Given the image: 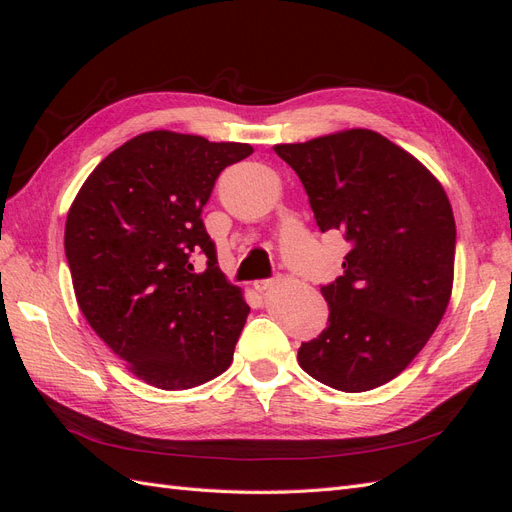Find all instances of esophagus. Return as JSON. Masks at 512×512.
I'll return each instance as SVG.
<instances>
[{
  "label": "esophagus",
  "instance_id": "34e87169",
  "mask_svg": "<svg viewBox=\"0 0 512 512\" xmlns=\"http://www.w3.org/2000/svg\"><path fill=\"white\" fill-rule=\"evenodd\" d=\"M275 284H277V280H256V282H254V290H256V292H267V290H271Z\"/></svg>",
  "mask_w": 512,
  "mask_h": 512
}]
</instances>
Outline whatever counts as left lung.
I'll use <instances>...</instances> for the list:
<instances>
[{"mask_svg": "<svg viewBox=\"0 0 512 512\" xmlns=\"http://www.w3.org/2000/svg\"><path fill=\"white\" fill-rule=\"evenodd\" d=\"M299 175L322 232L350 243L344 275L322 286L329 327L299 348L318 382L363 393L399 376L446 312L455 275V218L442 183L412 153L352 128L275 145Z\"/></svg>", "mask_w": 512, "mask_h": 512, "instance_id": "1", "label": "left lung"}]
</instances>
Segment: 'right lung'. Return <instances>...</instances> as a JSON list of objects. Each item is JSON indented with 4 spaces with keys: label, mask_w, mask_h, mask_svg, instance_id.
<instances>
[{
    "label": "right lung",
    "mask_w": 512,
    "mask_h": 512,
    "mask_svg": "<svg viewBox=\"0 0 512 512\" xmlns=\"http://www.w3.org/2000/svg\"><path fill=\"white\" fill-rule=\"evenodd\" d=\"M247 143L143 132L94 168L66 220V258L89 327L136 378L194 389L232 363L250 314L218 267L200 213ZM205 253L203 272L191 258Z\"/></svg>",
    "instance_id": "obj_1"
}]
</instances>
